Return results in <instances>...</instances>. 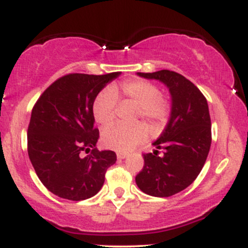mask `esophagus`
Segmentation results:
<instances>
[{
	"label": "esophagus",
	"mask_w": 248,
	"mask_h": 248,
	"mask_svg": "<svg viewBox=\"0 0 248 248\" xmlns=\"http://www.w3.org/2000/svg\"><path fill=\"white\" fill-rule=\"evenodd\" d=\"M116 157H118V160H124V158L127 157V154L124 152H118L116 153Z\"/></svg>",
	"instance_id": "esophagus-1"
}]
</instances>
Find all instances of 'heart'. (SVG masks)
Returning a JSON list of instances; mask_svg holds the SVG:
<instances>
[{
    "mask_svg": "<svg viewBox=\"0 0 248 248\" xmlns=\"http://www.w3.org/2000/svg\"><path fill=\"white\" fill-rule=\"evenodd\" d=\"M127 100L138 107L139 114L153 129H158L170 113L169 101L162 95L161 90L153 82L136 79L126 81L122 86ZM118 107V94L114 88H107L96 95L93 102V114L102 126L110 124ZM147 138V129L142 124H112L102 133V142L107 148L121 152L133 149Z\"/></svg>",
    "mask_w": 248,
    "mask_h": 248,
    "instance_id": "b5f03b06",
    "label": "heart"
}]
</instances>
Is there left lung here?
Instances as JSON below:
<instances>
[{
	"mask_svg": "<svg viewBox=\"0 0 248 248\" xmlns=\"http://www.w3.org/2000/svg\"><path fill=\"white\" fill-rule=\"evenodd\" d=\"M139 77L163 82L171 95V112L153 153L144 154V166L135 182L154 197H170L186 189L203 169L211 147V119L203 93L177 72H138ZM164 155L158 156V150Z\"/></svg>",
	"mask_w": 248,
	"mask_h": 248,
	"instance_id": "obj_1",
	"label": "left lung"
}]
</instances>
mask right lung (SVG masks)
<instances>
[{"label": "right lung", "instance_id": "add662e5", "mask_svg": "<svg viewBox=\"0 0 248 248\" xmlns=\"http://www.w3.org/2000/svg\"><path fill=\"white\" fill-rule=\"evenodd\" d=\"M121 72L94 76L71 73L51 84L39 96L28 127V154L49 191L69 201H84L104 186L105 173L116 162L112 150L96 149L93 102ZM91 150L82 158V151Z\"/></svg>", "mask_w": 248, "mask_h": 248}]
</instances>
